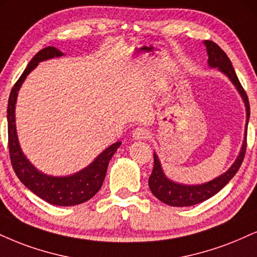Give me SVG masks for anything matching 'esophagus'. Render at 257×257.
Masks as SVG:
<instances>
[{"label":"esophagus","mask_w":257,"mask_h":257,"mask_svg":"<svg viewBox=\"0 0 257 257\" xmlns=\"http://www.w3.org/2000/svg\"><path fill=\"white\" fill-rule=\"evenodd\" d=\"M151 137H152L151 132L146 128H142V126H139V128L134 129V132H133V138L135 140H147Z\"/></svg>","instance_id":"34e87169"}]
</instances>
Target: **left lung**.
Returning <instances> with one entry per match:
<instances>
[{
    "label": "left lung",
    "instance_id": "1",
    "mask_svg": "<svg viewBox=\"0 0 257 257\" xmlns=\"http://www.w3.org/2000/svg\"><path fill=\"white\" fill-rule=\"evenodd\" d=\"M203 43H205L207 55H208V66L211 68H218L221 73H224L225 75L232 81L233 85L236 86L237 91L239 92L244 104H245L246 124L245 134H244L245 138H244L239 156L237 157L236 162L232 164V166H231L225 174L219 176V177L212 179V181L207 182V183L199 185H184L175 183L171 179H169L165 176V174H164L162 165H160V162L158 159V156L154 153V166L152 174L150 176V179H148V185H150L151 191H152L153 195L156 196L157 199L160 200L164 203H166V205L174 207L194 206L196 205V203L203 202V201L208 200L209 197L215 195V194H217L218 191H220L222 188L231 181V178L237 174L240 165H242L246 151V132H248L246 125H248L250 117L248 95H246L245 91H244L239 80L237 78L236 72H234L230 58H228L227 55L221 50L220 46L215 44L212 40H205Z\"/></svg>",
    "mask_w": 257,
    "mask_h": 257
}]
</instances>
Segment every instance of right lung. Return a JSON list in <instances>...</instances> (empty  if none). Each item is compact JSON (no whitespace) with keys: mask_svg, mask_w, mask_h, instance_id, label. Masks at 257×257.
Returning <instances> with one entry per match:
<instances>
[{"mask_svg":"<svg viewBox=\"0 0 257 257\" xmlns=\"http://www.w3.org/2000/svg\"><path fill=\"white\" fill-rule=\"evenodd\" d=\"M62 52L54 46H48L37 52L35 57L30 61L29 66L21 74L12 88L8 99L7 120H8V147L11 163L15 175L20 179L25 187L35 193L37 196L46 202L56 206H75L92 199L103 185L107 165L110 159L115 154L120 142H115L107 147L104 152L92 162L87 168L76 172L72 176L55 177L48 176L37 170L29 162L21 151L15 126V104H17L18 91L26 79V76L38 66L39 62L62 56Z\"/></svg>","mask_w":257,"mask_h":257,"instance_id":"add662e5","label":"right lung"}]
</instances>
